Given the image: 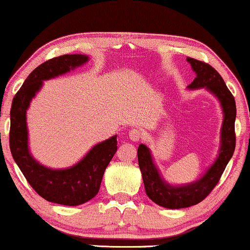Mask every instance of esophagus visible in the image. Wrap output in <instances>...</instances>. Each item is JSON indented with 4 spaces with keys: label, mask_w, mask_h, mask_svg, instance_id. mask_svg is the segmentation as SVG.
Segmentation results:
<instances>
[{
    "label": "esophagus",
    "mask_w": 250,
    "mask_h": 250,
    "mask_svg": "<svg viewBox=\"0 0 250 250\" xmlns=\"http://www.w3.org/2000/svg\"><path fill=\"white\" fill-rule=\"evenodd\" d=\"M141 137H142V131L140 130L139 128H134L129 131V139H130L131 141L136 142V141H139Z\"/></svg>",
    "instance_id": "obj_1"
}]
</instances>
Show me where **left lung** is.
Returning a JSON list of instances; mask_svg holds the SVG:
<instances>
[{
    "mask_svg": "<svg viewBox=\"0 0 250 250\" xmlns=\"http://www.w3.org/2000/svg\"><path fill=\"white\" fill-rule=\"evenodd\" d=\"M191 68L196 74L189 89L206 88L217 97L223 110V123L221 128V147L217 159L209 167L201 179L185 186H171L160 175L153 161L150 150L146 145L137 149V160L141 169L146 194L151 201L161 207L181 209L195 206L210 194L221 179L229 160L235 150V117L236 104L233 94L227 88L225 81L216 70L208 63L187 57Z\"/></svg>",
    "mask_w": 250,
    "mask_h": 250,
    "instance_id": "left-lung-1",
    "label": "left lung"
}]
</instances>
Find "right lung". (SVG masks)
<instances>
[{
	"mask_svg": "<svg viewBox=\"0 0 250 250\" xmlns=\"http://www.w3.org/2000/svg\"><path fill=\"white\" fill-rule=\"evenodd\" d=\"M87 55L73 54L48 60L34 69L25 79L11 103L9 145L14 161L21 169L28 183L40 196L63 206H79L99 193L105 168L117 150L116 135L94 146L73 167L50 169L31 156L28 147L27 109L43 85L54 79L84 64Z\"/></svg>",
	"mask_w": 250,
	"mask_h": 250,
	"instance_id": "obj_1",
	"label": "right lung"
}]
</instances>
